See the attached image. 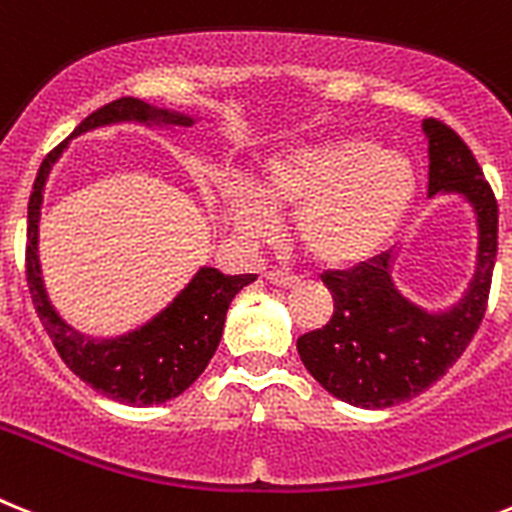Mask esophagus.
I'll return each instance as SVG.
<instances>
[{
  "mask_svg": "<svg viewBox=\"0 0 512 512\" xmlns=\"http://www.w3.org/2000/svg\"><path fill=\"white\" fill-rule=\"evenodd\" d=\"M266 282H269V285L285 287V290H290V287H298L300 285V279L295 277V274L277 272V269H274V272H266Z\"/></svg>",
  "mask_w": 512,
  "mask_h": 512,
  "instance_id": "1",
  "label": "esophagus"
}]
</instances>
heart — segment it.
Wrapping results in <instances>:
<instances>
[{
    "mask_svg": "<svg viewBox=\"0 0 512 512\" xmlns=\"http://www.w3.org/2000/svg\"><path fill=\"white\" fill-rule=\"evenodd\" d=\"M417 199L404 155L370 137L323 139L272 155L253 191H235L233 220L248 238L272 233L274 212H295L292 233L313 264L349 269L375 259Z\"/></svg>",
    "mask_w": 512,
    "mask_h": 512,
    "instance_id": "heart-1",
    "label": "heart"
}]
</instances>
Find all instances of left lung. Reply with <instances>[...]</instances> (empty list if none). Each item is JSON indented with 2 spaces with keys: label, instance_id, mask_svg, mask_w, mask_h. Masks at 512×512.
Returning a JSON list of instances; mask_svg holds the SVG:
<instances>
[{
  "label": "left lung",
  "instance_id": "left-lung-1",
  "mask_svg": "<svg viewBox=\"0 0 512 512\" xmlns=\"http://www.w3.org/2000/svg\"><path fill=\"white\" fill-rule=\"evenodd\" d=\"M430 152L427 196H461L476 217V264L464 295L443 310L412 303L391 277L393 251L349 272H326L334 316L298 339L308 373L331 396L362 409L414 399L464 355L484 318L497 259V202L476 157L451 126L422 124Z\"/></svg>",
  "mask_w": 512,
  "mask_h": 512
}]
</instances>
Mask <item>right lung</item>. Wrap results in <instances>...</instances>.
<instances>
[{
	"label": "right lung",
	"mask_w": 512,
	"mask_h": 512,
	"mask_svg": "<svg viewBox=\"0 0 512 512\" xmlns=\"http://www.w3.org/2000/svg\"><path fill=\"white\" fill-rule=\"evenodd\" d=\"M113 124L165 126V129H189L196 116L157 108L137 98H119L90 113L72 137H80L93 129ZM61 142L38 168L33 194L28 202V248H25V269H28L30 298L36 305L43 329L51 336L56 352L67 362L80 381L113 401L131 406H152L181 396L191 383L204 373L225 329L227 308L256 274H222L214 266H199L191 282L170 300L160 313L137 329L119 336H87L69 326L56 313L43 285L41 259H38V222H41L43 189L48 173L69 147Z\"/></svg>",
	"instance_id": "add662e5"
}]
</instances>
